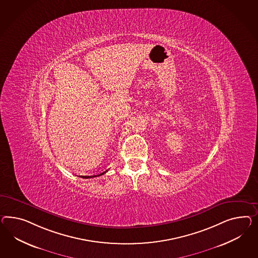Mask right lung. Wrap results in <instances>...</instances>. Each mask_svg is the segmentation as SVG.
Listing matches in <instances>:
<instances>
[{"mask_svg": "<svg viewBox=\"0 0 258 258\" xmlns=\"http://www.w3.org/2000/svg\"><path fill=\"white\" fill-rule=\"evenodd\" d=\"M106 172H108V170H106L105 172L101 173V174H97V175H91V176H86V177H96V176H99V175H102V174H104Z\"/></svg>", "mask_w": 258, "mask_h": 258, "instance_id": "1", "label": "right lung"}]
</instances>
